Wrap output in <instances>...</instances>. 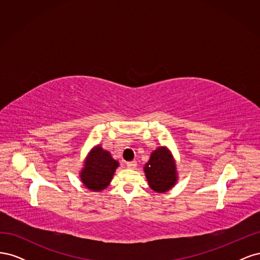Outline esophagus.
Segmentation results:
<instances>
[{
	"label": "esophagus",
	"mask_w": 260,
	"mask_h": 260,
	"mask_svg": "<svg viewBox=\"0 0 260 260\" xmlns=\"http://www.w3.org/2000/svg\"><path fill=\"white\" fill-rule=\"evenodd\" d=\"M127 167L129 168V169H135L136 167H137V161H129V162H127Z\"/></svg>",
	"instance_id": "34e87169"
}]
</instances>
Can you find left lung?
Listing matches in <instances>:
<instances>
[{
  "mask_svg": "<svg viewBox=\"0 0 260 260\" xmlns=\"http://www.w3.org/2000/svg\"><path fill=\"white\" fill-rule=\"evenodd\" d=\"M143 170L149 187L156 193L168 192L178 181L176 159L167 146L153 151Z\"/></svg>",
  "mask_w": 260,
  "mask_h": 260,
  "instance_id": "1",
  "label": "left lung"
}]
</instances>
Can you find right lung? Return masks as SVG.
Returning a JSON list of instances; mask_svg holds the SVG:
<instances>
[{"mask_svg": "<svg viewBox=\"0 0 260 260\" xmlns=\"http://www.w3.org/2000/svg\"><path fill=\"white\" fill-rule=\"evenodd\" d=\"M119 162L100 144L91 148L79 172L82 184L92 192H101L112 182Z\"/></svg>", "mask_w": 260, "mask_h": 260, "instance_id": "right-lung-1", "label": "right lung"}]
</instances>
